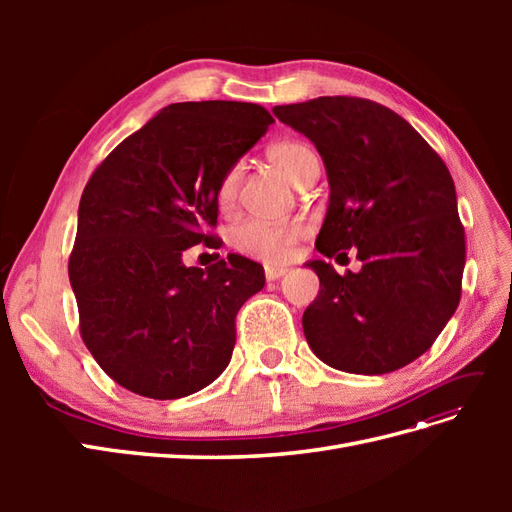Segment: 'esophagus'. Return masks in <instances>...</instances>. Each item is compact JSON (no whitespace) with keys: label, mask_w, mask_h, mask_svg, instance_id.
<instances>
[{"label":"esophagus","mask_w":512,"mask_h":512,"mask_svg":"<svg viewBox=\"0 0 512 512\" xmlns=\"http://www.w3.org/2000/svg\"><path fill=\"white\" fill-rule=\"evenodd\" d=\"M288 273V269H284V267H267L265 269V277H267V282H275V280H280V277H284Z\"/></svg>","instance_id":"1"}]
</instances>
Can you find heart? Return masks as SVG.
Instances as JSON below:
<instances>
[{"instance_id": "heart-1", "label": "heart", "mask_w": 512, "mask_h": 512, "mask_svg": "<svg viewBox=\"0 0 512 512\" xmlns=\"http://www.w3.org/2000/svg\"><path fill=\"white\" fill-rule=\"evenodd\" d=\"M271 160L280 166L286 177L294 183L303 181L307 173H312L318 168L316 153L303 143L297 141H284L271 147L269 151ZM239 179H241V168L239 164L230 166L222 175L218 188H215V203L222 211H230L237 203V192H239ZM305 224L299 220L290 222H265V220H247L232 230V245L235 250L254 256L265 262H282L292 254V247L303 235H305Z\"/></svg>"}]
</instances>
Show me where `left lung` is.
Masks as SVG:
<instances>
[{
    "label": "left lung",
    "mask_w": 512,
    "mask_h": 512,
    "mask_svg": "<svg viewBox=\"0 0 512 512\" xmlns=\"http://www.w3.org/2000/svg\"><path fill=\"white\" fill-rule=\"evenodd\" d=\"M273 113L327 166L331 196L316 250L333 258L356 247L363 265L339 275L329 262H307L320 280L303 314L307 344L348 374L412 363L461 299L466 232L446 164L404 117L365 98L322 96Z\"/></svg>",
    "instance_id": "obj_1"
}]
</instances>
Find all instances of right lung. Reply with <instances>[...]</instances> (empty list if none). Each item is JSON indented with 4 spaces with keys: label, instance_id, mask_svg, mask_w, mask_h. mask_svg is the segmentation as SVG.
Here are the masks:
<instances>
[{
    "label": "right lung",
    "instance_id": "1",
    "mask_svg": "<svg viewBox=\"0 0 512 512\" xmlns=\"http://www.w3.org/2000/svg\"><path fill=\"white\" fill-rule=\"evenodd\" d=\"M273 121L252 102L170 104L89 177L68 275L83 342L123 389L179 399L230 363L237 312L265 271L237 254L185 267L181 254L215 241V188Z\"/></svg>",
    "mask_w": 512,
    "mask_h": 512
}]
</instances>
